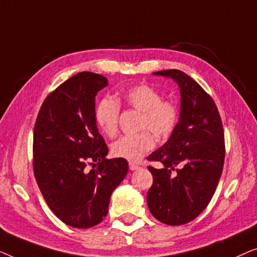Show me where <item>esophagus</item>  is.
Here are the masks:
<instances>
[{
    "label": "esophagus",
    "mask_w": 257,
    "mask_h": 257,
    "mask_svg": "<svg viewBox=\"0 0 257 257\" xmlns=\"http://www.w3.org/2000/svg\"><path fill=\"white\" fill-rule=\"evenodd\" d=\"M128 167H130V170H131V171H136V170H138V168H140L139 165H137L135 163H130Z\"/></svg>",
    "instance_id": "34e87169"
}]
</instances>
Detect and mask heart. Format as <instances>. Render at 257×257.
Masks as SVG:
<instances>
[{
	"instance_id": "obj_1",
	"label": "heart",
	"mask_w": 257,
	"mask_h": 257,
	"mask_svg": "<svg viewBox=\"0 0 257 257\" xmlns=\"http://www.w3.org/2000/svg\"><path fill=\"white\" fill-rule=\"evenodd\" d=\"M122 100L143 113L140 119L142 132L121 136L111 145V153L115 158L138 161L152 150L156 144L154 135L166 139L175 131L180 120V107L174 100L163 98L156 87L149 84H137L122 92ZM94 121L98 128L107 137L118 131L120 104L112 97H105L94 108Z\"/></svg>"
}]
</instances>
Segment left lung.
<instances>
[{"label":"left lung","mask_w":257,"mask_h":257,"mask_svg":"<svg viewBox=\"0 0 257 257\" xmlns=\"http://www.w3.org/2000/svg\"><path fill=\"white\" fill-rule=\"evenodd\" d=\"M156 75L172 77L180 86V120L171 138L147 160L153 184L147 205L160 222L180 226L198 217L208 206L222 174L224 132L213 98L185 72L164 70Z\"/></svg>","instance_id":"8db88e82"}]
</instances>
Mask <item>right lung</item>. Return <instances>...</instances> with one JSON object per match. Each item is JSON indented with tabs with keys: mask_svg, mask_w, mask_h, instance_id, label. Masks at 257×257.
<instances>
[{
	"mask_svg": "<svg viewBox=\"0 0 257 257\" xmlns=\"http://www.w3.org/2000/svg\"><path fill=\"white\" fill-rule=\"evenodd\" d=\"M106 85L98 73H77L48 94L35 122V179L55 215L73 228L103 221L128 171L125 159L105 158L108 149L94 121V97Z\"/></svg>",
	"mask_w": 257,
	"mask_h": 257,
	"instance_id": "obj_1",
	"label": "right lung"
}]
</instances>
